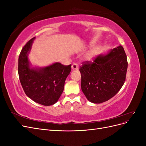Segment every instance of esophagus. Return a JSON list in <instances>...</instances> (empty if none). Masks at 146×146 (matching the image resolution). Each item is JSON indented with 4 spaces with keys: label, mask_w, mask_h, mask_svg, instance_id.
<instances>
[{
    "label": "esophagus",
    "mask_w": 146,
    "mask_h": 146,
    "mask_svg": "<svg viewBox=\"0 0 146 146\" xmlns=\"http://www.w3.org/2000/svg\"><path fill=\"white\" fill-rule=\"evenodd\" d=\"M71 69L72 70H78V64L77 63H74L72 66H71Z\"/></svg>",
    "instance_id": "1"
}]
</instances>
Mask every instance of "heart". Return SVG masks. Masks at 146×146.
Masks as SVG:
<instances>
[{
	"instance_id": "obj_1",
	"label": "heart",
	"mask_w": 146,
	"mask_h": 146,
	"mask_svg": "<svg viewBox=\"0 0 146 146\" xmlns=\"http://www.w3.org/2000/svg\"><path fill=\"white\" fill-rule=\"evenodd\" d=\"M94 54V51H92V52H91L90 53V54H89V56L90 57V58H92V57L93 56Z\"/></svg>"
}]
</instances>
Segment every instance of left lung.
<instances>
[{"instance_id":"obj_1","label":"left lung","mask_w":146,"mask_h":146,"mask_svg":"<svg viewBox=\"0 0 146 146\" xmlns=\"http://www.w3.org/2000/svg\"><path fill=\"white\" fill-rule=\"evenodd\" d=\"M127 58L122 46L101 54L94 62L84 64L79 69L81 88L90 102L101 104L112 98L125 80Z\"/></svg>"}]
</instances>
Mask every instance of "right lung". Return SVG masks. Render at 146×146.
Here are the masks:
<instances>
[{
    "mask_svg": "<svg viewBox=\"0 0 146 146\" xmlns=\"http://www.w3.org/2000/svg\"><path fill=\"white\" fill-rule=\"evenodd\" d=\"M35 37L22 49L18 60V74L25 94L39 104H55L64 90V83L71 70V64L64 66L55 62L44 67L33 66L29 55Z\"/></svg>",
    "mask_w": 146,
    "mask_h": 146,
    "instance_id": "right-lung-1",
    "label": "right lung"
}]
</instances>
